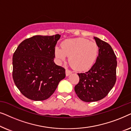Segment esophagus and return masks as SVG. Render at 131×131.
<instances>
[{"label":"esophagus","instance_id":"1","mask_svg":"<svg viewBox=\"0 0 131 131\" xmlns=\"http://www.w3.org/2000/svg\"><path fill=\"white\" fill-rule=\"evenodd\" d=\"M71 73H72V72H71V71L69 70H66V76H69L70 74H71Z\"/></svg>","mask_w":131,"mask_h":131}]
</instances>
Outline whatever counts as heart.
Wrapping results in <instances>:
<instances>
[{
    "label": "heart",
    "instance_id": "b5f03b06",
    "mask_svg": "<svg viewBox=\"0 0 131 131\" xmlns=\"http://www.w3.org/2000/svg\"><path fill=\"white\" fill-rule=\"evenodd\" d=\"M61 48H55V56L60 62L69 56V62L78 70H86L92 67L98 54V46L86 39H66L61 43Z\"/></svg>",
    "mask_w": 131,
    "mask_h": 131
}]
</instances>
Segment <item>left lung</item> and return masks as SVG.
Here are the masks:
<instances>
[{
	"mask_svg": "<svg viewBox=\"0 0 131 131\" xmlns=\"http://www.w3.org/2000/svg\"><path fill=\"white\" fill-rule=\"evenodd\" d=\"M98 46L96 62L88 71L78 73L79 82L74 91L80 100L95 102L106 96L116 81V57L108 43L94 37Z\"/></svg>",
	"mask_w": 131,
	"mask_h": 131,
	"instance_id": "1",
	"label": "left lung"
}]
</instances>
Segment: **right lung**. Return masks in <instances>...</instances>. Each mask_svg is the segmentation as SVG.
Listing matches in <instances>:
<instances>
[{"label":"right lung","mask_w":131,"mask_h":131,"mask_svg":"<svg viewBox=\"0 0 131 131\" xmlns=\"http://www.w3.org/2000/svg\"><path fill=\"white\" fill-rule=\"evenodd\" d=\"M60 37V35L34 36L23 41L14 52V83L28 99H48L65 78L66 70L53 61L55 48Z\"/></svg>","instance_id":"right-lung-1"}]
</instances>
